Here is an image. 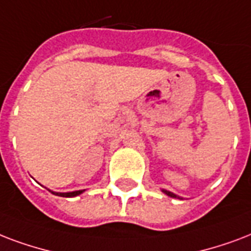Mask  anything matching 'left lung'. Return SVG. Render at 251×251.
Wrapping results in <instances>:
<instances>
[{
    "instance_id": "obj_1",
    "label": "left lung",
    "mask_w": 251,
    "mask_h": 251,
    "mask_svg": "<svg viewBox=\"0 0 251 251\" xmlns=\"http://www.w3.org/2000/svg\"><path fill=\"white\" fill-rule=\"evenodd\" d=\"M161 191L164 192V194H166L168 196H170V198H176V199H183V198H180V196L176 195V194H173L172 191H168V190H161Z\"/></svg>"
}]
</instances>
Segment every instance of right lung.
Returning a JSON list of instances; mask_svg holds the SVG:
<instances>
[{
  "instance_id": "obj_1",
  "label": "right lung",
  "mask_w": 251,
  "mask_h": 251,
  "mask_svg": "<svg viewBox=\"0 0 251 251\" xmlns=\"http://www.w3.org/2000/svg\"><path fill=\"white\" fill-rule=\"evenodd\" d=\"M50 191H51L53 195L63 196V198H75V196L81 195L85 190H78V191H71V192H55V191H52V190H50Z\"/></svg>"
}]
</instances>
